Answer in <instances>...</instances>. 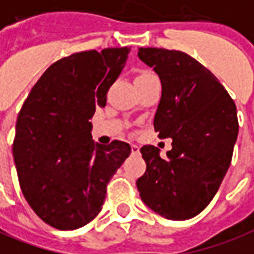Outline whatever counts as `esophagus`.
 Listing matches in <instances>:
<instances>
[{"label": "esophagus", "instance_id": "esophagus-1", "mask_svg": "<svg viewBox=\"0 0 254 254\" xmlns=\"http://www.w3.org/2000/svg\"><path fill=\"white\" fill-rule=\"evenodd\" d=\"M139 147H137V145L136 144H132V152L133 154H139Z\"/></svg>", "mask_w": 254, "mask_h": 254}]
</instances>
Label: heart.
Masks as SVG:
<instances>
[{"mask_svg": "<svg viewBox=\"0 0 254 254\" xmlns=\"http://www.w3.org/2000/svg\"><path fill=\"white\" fill-rule=\"evenodd\" d=\"M150 75H152L151 72H148V71H141L137 74V77L134 78V79H140V78H145V77H150Z\"/></svg>", "mask_w": 254, "mask_h": 254, "instance_id": "b5f03b06", "label": "heart"}]
</instances>
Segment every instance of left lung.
<instances>
[{
	"mask_svg": "<svg viewBox=\"0 0 254 254\" xmlns=\"http://www.w3.org/2000/svg\"><path fill=\"white\" fill-rule=\"evenodd\" d=\"M137 56L162 85L154 129L172 139L165 159L154 145L140 148L147 164L136 182L140 198L166 219H191L213 199L230 168L237 107L219 79L187 53L140 48Z\"/></svg>",
	"mask_w": 254,
	"mask_h": 254,
	"instance_id": "8db88e82",
	"label": "left lung"
}]
</instances>
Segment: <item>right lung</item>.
Returning <instances> with one entry per match:
<instances>
[{
	"label": "right lung",
	"mask_w": 254,
	"mask_h": 254,
	"mask_svg": "<svg viewBox=\"0 0 254 254\" xmlns=\"http://www.w3.org/2000/svg\"><path fill=\"white\" fill-rule=\"evenodd\" d=\"M130 48L72 53L53 63L17 115L12 145L22 192L35 214L58 230H75L102 210L107 184L130 145L92 140L97 107L121 74Z\"/></svg>",
	"instance_id": "1"
}]
</instances>
